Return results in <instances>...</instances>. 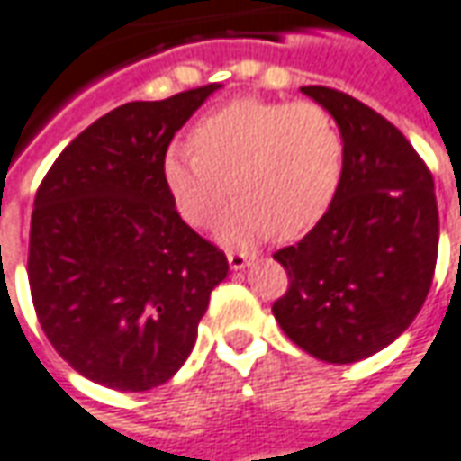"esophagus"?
I'll return each instance as SVG.
<instances>
[{
    "label": "esophagus",
    "mask_w": 461,
    "mask_h": 461,
    "mask_svg": "<svg viewBox=\"0 0 461 461\" xmlns=\"http://www.w3.org/2000/svg\"><path fill=\"white\" fill-rule=\"evenodd\" d=\"M227 259H230L231 270H244V267L252 262V259L244 255V252H230V255H227Z\"/></svg>",
    "instance_id": "1"
}]
</instances>
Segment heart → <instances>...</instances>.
<instances>
[{"mask_svg":"<svg viewBox=\"0 0 461 461\" xmlns=\"http://www.w3.org/2000/svg\"><path fill=\"white\" fill-rule=\"evenodd\" d=\"M191 143L194 151H166V191L189 227L209 230L231 181L237 202L219 230L227 244L310 230L333 204L346 168L343 133L312 100H231L194 125Z\"/></svg>","mask_w":461,"mask_h":461,"instance_id":"heart-1","label":"heart"}]
</instances>
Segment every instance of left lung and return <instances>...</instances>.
Listing matches in <instances>:
<instances>
[{
	"label": "left lung",
	"mask_w": 461,
	"mask_h": 461,
	"mask_svg": "<svg viewBox=\"0 0 461 461\" xmlns=\"http://www.w3.org/2000/svg\"><path fill=\"white\" fill-rule=\"evenodd\" d=\"M303 93L336 118L346 168L321 221L272 255L290 277L272 312L305 353L356 363L393 343L427 300L439 249L434 178L381 113L333 87Z\"/></svg>",
	"instance_id": "8db88e82"
}]
</instances>
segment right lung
Here are the masks:
<instances>
[{
    "mask_svg": "<svg viewBox=\"0 0 461 461\" xmlns=\"http://www.w3.org/2000/svg\"><path fill=\"white\" fill-rule=\"evenodd\" d=\"M105 113L59 153L34 196L27 277L47 340L115 391L166 384L189 358L224 252L178 217L161 161L214 90Z\"/></svg>",
    "mask_w": 461,
    "mask_h": 461,
    "instance_id": "obj_1",
    "label": "right lung"
}]
</instances>
